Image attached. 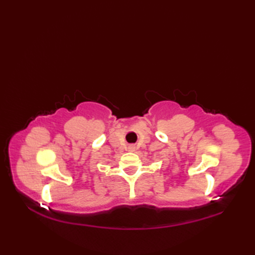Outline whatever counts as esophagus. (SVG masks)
<instances>
[{
    "instance_id": "34e87169",
    "label": "esophagus",
    "mask_w": 255,
    "mask_h": 255,
    "mask_svg": "<svg viewBox=\"0 0 255 255\" xmlns=\"http://www.w3.org/2000/svg\"><path fill=\"white\" fill-rule=\"evenodd\" d=\"M130 148H131V150H133V145H131V147H130Z\"/></svg>"
}]
</instances>
